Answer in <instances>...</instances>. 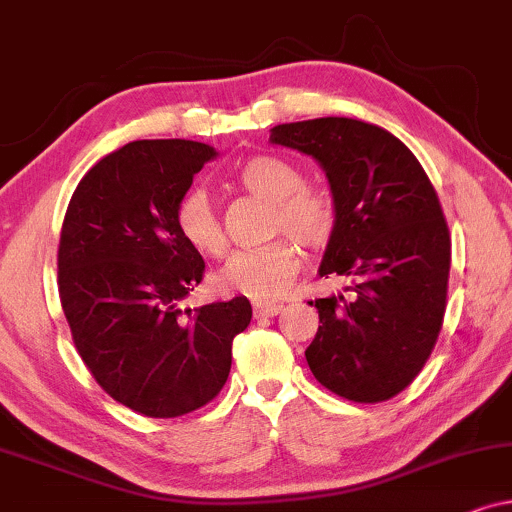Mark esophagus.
Here are the masks:
<instances>
[{
    "label": "esophagus",
    "instance_id": "esophagus-1",
    "mask_svg": "<svg viewBox=\"0 0 512 512\" xmlns=\"http://www.w3.org/2000/svg\"><path fill=\"white\" fill-rule=\"evenodd\" d=\"M284 310V305H279V303H254V317H277L279 312Z\"/></svg>",
    "mask_w": 512,
    "mask_h": 512
}]
</instances>
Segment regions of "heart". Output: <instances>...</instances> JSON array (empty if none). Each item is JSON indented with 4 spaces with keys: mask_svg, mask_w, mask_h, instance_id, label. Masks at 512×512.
I'll use <instances>...</instances> for the list:
<instances>
[{
    "mask_svg": "<svg viewBox=\"0 0 512 512\" xmlns=\"http://www.w3.org/2000/svg\"><path fill=\"white\" fill-rule=\"evenodd\" d=\"M237 184L270 202V226L275 233L286 230L305 247H321L328 242L335 226L331 200L303 186L298 167L277 156H254L237 170ZM174 219L181 237L200 254L219 256L226 249V230L219 209L202 186L188 188L181 195ZM298 268V244L289 237H279L263 247L235 251L214 275V284L223 293L275 298L289 289Z\"/></svg>",
    "mask_w": 512,
    "mask_h": 512,
    "instance_id": "obj_1",
    "label": "heart"
}]
</instances>
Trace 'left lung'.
<instances>
[{"mask_svg":"<svg viewBox=\"0 0 512 512\" xmlns=\"http://www.w3.org/2000/svg\"><path fill=\"white\" fill-rule=\"evenodd\" d=\"M270 142L324 167L335 226L319 275L352 282L349 296L310 300L321 326L307 366L347 401H387L419 375L443 326L452 242L436 188L401 139L356 118L275 125Z\"/></svg>","mask_w":512,"mask_h":512,"instance_id":"left-lung-1","label":"left lung"}]
</instances>
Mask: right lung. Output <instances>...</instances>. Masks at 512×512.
<instances>
[{
    "label": "right lung",
    "instance_id": "1",
    "mask_svg": "<svg viewBox=\"0 0 512 512\" xmlns=\"http://www.w3.org/2000/svg\"><path fill=\"white\" fill-rule=\"evenodd\" d=\"M212 158V146L188 139L125 144L90 167L62 221L58 289L76 352L114 401L144 417L212 401L251 321L244 296L179 307L205 261L174 214Z\"/></svg>",
    "mask_w": 512,
    "mask_h": 512
}]
</instances>
